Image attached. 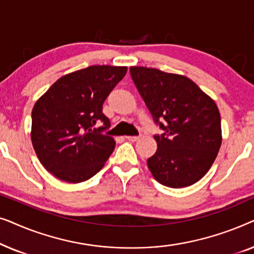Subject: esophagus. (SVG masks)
Segmentation results:
<instances>
[{
	"instance_id": "1",
	"label": "esophagus",
	"mask_w": 254,
	"mask_h": 254,
	"mask_svg": "<svg viewBox=\"0 0 254 254\" xmlns=\"http://www.w3.org/2000/svg\"><path fill=\"white\" fill-rule=\"evenodd\" d=\"M126 138L128 141H131V142H135L137 140H140V136H126Z\"/></svg>"
}]
</instances>
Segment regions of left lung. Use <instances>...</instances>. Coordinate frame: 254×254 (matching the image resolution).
<instances>
[{
	"mask_svg": "<svg viewBox=\"0 0 254 254\" xmlns=\"http://www.w3.org/2000/svg\"><path fill=\"white\" fill-rule=\"evenodd\" d=\"M129 71L155 123L164 130L154 136L157 150L147 161L151 175L171 189L199 182L221 148L217 105L184 75L147 67H130Z\"/></svg>",
	"mask_w": 254,
	"mask_h": 254,
	"instance_id": "obj_1",
	"label": "left lung"
}]
</instances>
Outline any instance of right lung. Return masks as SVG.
Listing matches in <instances>:
<instances>
[{
	"mask_svg": "<svg viewBox=\"0 0 254 254\" xmlns=\"http://www.w3.org/2000/svg\"><path fill=\"white\" fill-rule=\"evenodd\" d=\"M127 67L90 65L62 76L37 100L31 141L38 159L62 182H85L103 169L116 148L113 137L93 126L103 121V104Z\"/></svg>",
	"mask_w": 254,
	"mask_h": 254,
	"instance_id": "obj_1",
	"label": "right lung"
}]
</instances>
